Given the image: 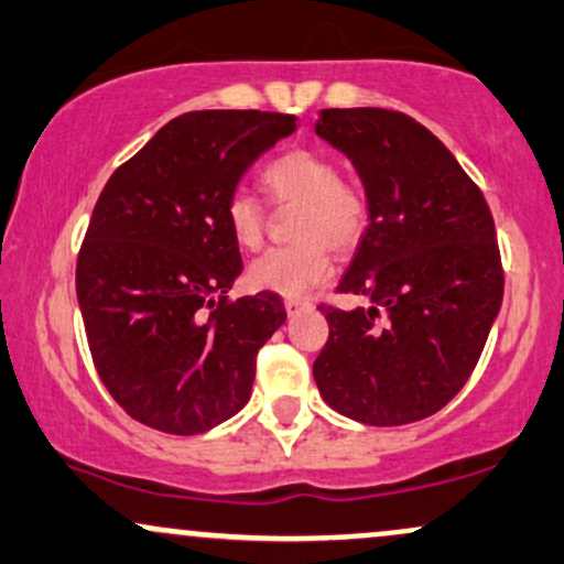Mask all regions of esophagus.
<instances>
[{
  "label": "esophagus",
  "mask_w": 564,
  "mask_h": 564,
  "mask_svg": "<svg viewBox=\"0 0 564 564\" xmlns=\"http://www.w3.org/2000/svg\"><path fill=\"white\" fill-rule=\"evenodd\" d=\"M313 304L307 300H286V313L289 315H296V313H304V310H310Z\"/></svg>",
  "instance_id": "esophagus-1"
}]
</instances>
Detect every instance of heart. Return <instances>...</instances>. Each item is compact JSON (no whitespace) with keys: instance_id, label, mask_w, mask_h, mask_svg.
I'll list each match as a JSON object with an SVG mask.
<instances>
[{"instance_id":"obj_1","label":"heart","mask_w":564,"mask_h":564,"mask_svg":"<svg viewBox=\"0 0 564 564\" xmlns=\"http://www.w3.org/2000/svg\"><path fill=\"white\" fill-rule=\"evenodd\" d=\"M262 191L275 206H300L294 236L300 243L278 246L251 262L249 283L281 296H302L328 281L334 264L328 246L352 249L368 228V196L360 185L339 177L336 161L313 148H291L260 172ZM225 223L241 249H260L268 232L262 200L238 191L225 206Z\"/></svg>"}]
</instances>
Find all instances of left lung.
I'll use <instances>...</instances> for the list:
<instances>
[{
    "label": "left lung",
    "mask_w": 564,
    "mask_h": 564,
    "mask_svg": "<svg viewBox=\"0 0 564 564\" xmlns=\"http://www.w3.org/2000/svg\"><path fill=\"white\" fill-rule=\"evenodd\" d=\"M315 132L352 161L371 209L336 291L373 302L321 304L328 341L315 384L355 422H422L467 384L501 310L494 215L448 148L411 116L328 108Z\"/></svg>",
    "instance_id": "obj_1"
}]
</instances>
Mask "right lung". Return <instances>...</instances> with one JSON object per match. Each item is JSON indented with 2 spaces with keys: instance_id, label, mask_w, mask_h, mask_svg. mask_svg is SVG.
<instances>
[{
  "instance_id": "right-lung-1",
  "label": "right lung",
  "mask_w": 564,
  "mask_h": 564,
  "mask_svg": "<svg viewBox=\"0 0 564 564\" xmlns=\"http://www.w3.org/2000/svg\"><path fill=\"white\" fill-rule=\"evenodd\" d=\"M270 111H191L111 174L76 260L89 352L134 422L198 435L249 403L281 296L230 300L241 273L225 206L260 153L296 129Z\"/></svg>"
}]
</instances>
